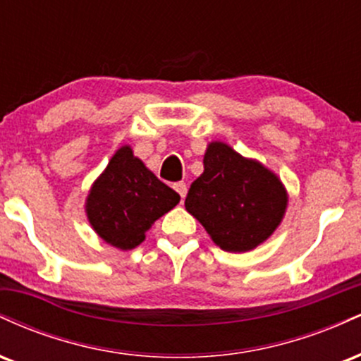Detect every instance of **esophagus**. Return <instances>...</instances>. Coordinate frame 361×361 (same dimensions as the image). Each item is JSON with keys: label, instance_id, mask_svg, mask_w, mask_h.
<instances>
[{"label": "esophagus", "instance_id": "34e87169", "mask_svg": "<svg viewBox=\"0 0 361 361\" xmlns=\"http://www.w3.org/2000/svg\"><path fill=\"white\" fill-rule=\"evenodd\" d=\"M173 188H175L176 192L180 193V197H181V202H183V198L186 197V192H188V186H186L185 181H178V183L173 185Z\"/></svg>", "mask_w": 361, "mask_h": 361}]
</instances>
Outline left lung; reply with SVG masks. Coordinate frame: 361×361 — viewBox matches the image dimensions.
<instances>
[{
	"label": "left lung",
	"mask_w": 361,
	"mask_h": 361,
	"mask_svg": "<svg viewBox=\"0 0 361 361\" xmlns=\"http://www.w3.org/2000/svg\"><path fill=\"white\" fill-rule=\"evenodd\" d=\"M275 173L224 142H210L204 173L190 186L185 207L224 251L244 252L267 241L287 209Z\"/></svg>",
	"instance_id": "left-lung-1"
}]
</instances>
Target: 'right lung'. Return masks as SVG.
Returning a JSON list of instances; mask_svg holds the SVG:
<instances>
[{
	"mask_svg": "<svg viewBox=\"0 0 361 361\" xmlns=\"http://www.w3.org/2000/svg\"><path fill=\"white\" fill-rule=\"evenodd\" d=\"M180 202V195L157 180L130 146H122L91 186L86 215L105 243L118 250H134L146 231Z\"/></svg>",
	"mask_w": 361,
	"mask_h": 361,
	"instance_id": "obj_1",
	"label": "right lung"
}]
</instances>
